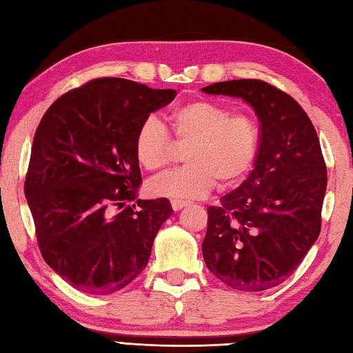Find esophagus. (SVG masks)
<instances>
[{
  "label": "esophagus",
  "mask_w": 353,
  "mask_h": 353,
  "mask_svg": "<svg viewBox=\"0 0 353 353\" xmlns=\"http://www.w3.org/2000/svg\"><path fill=\"white\" fill-rule=\"evenodd\" d=\"M186 205V201H182V200H171V208L174 209V211H181L182 208H185Z\"/></svg>",
  "instance_id": "esophagus-1"
}]
</instances>
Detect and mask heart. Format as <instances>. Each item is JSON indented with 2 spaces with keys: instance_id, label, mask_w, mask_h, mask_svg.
<instances>
[{
  "instance_id": "heart-1",
  "label": "heart",
  "mask_w": 353,
  "mask_h": 353,
  "mask_svg": "<svg viewBox=\"0 0 353 353\" xmlns=\"http://www.w3.org/2000/svg\"><path fill=\"white\" fill-rule=\"evenodd\" d=\"M176 141L190 142L185 150L186 165L148 182L154 197L191 200L205 197L221 182L224 186L241 182L258 153L259 130L249 115L236 114L219 103L194 100L170 115ZM171 152V138L154 117L142 121L134 137V154L148 171L163 167Z\"/></svg>"
}]
</instances>
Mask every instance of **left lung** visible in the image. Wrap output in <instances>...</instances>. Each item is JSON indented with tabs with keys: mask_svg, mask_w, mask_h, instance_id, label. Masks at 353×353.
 Returning <instances> with one entry per match:
<instances>
[{
	"mask_svg": "<svg viewBox=\"0 0 353 353\" xmlns=\"http://www.w3.org/2000/svg\"><path fill=\"white\" fill-rule=\"evenodd\" d=\"M201 92L241 99L261 123L249 177L208 208L205 264L239 291L277 287L320 234L327 177L317 132L301 104L262 80L220 81Z\"/></svg>",
	"mask_w": 353,
	"mask_h": 353,
	"instance_id": "left-lung-1",
	"label": "left lung"
}]
</instances>
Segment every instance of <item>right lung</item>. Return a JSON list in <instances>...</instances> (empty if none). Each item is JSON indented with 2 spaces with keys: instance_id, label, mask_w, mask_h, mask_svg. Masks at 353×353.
<instances>
[{
  "instance_id": "obj_1",
  "label": "right lung",
  "mask_w": 353,
  "mask_h": 353,
  "mask_svg": "<svg viewBox=\"0 0 353 353\" xmlns=\"http://www.w3.org/2000/svg\"><path fill=\"white\" fill-rule=\"evenodd\" d=\"M174 97V89L95 79L57 99L37 125L26 199L45 262L77 290L112 294L147 267L172 209L167 199H138L134 137Z\"/></svg>"
}]
</instances>
